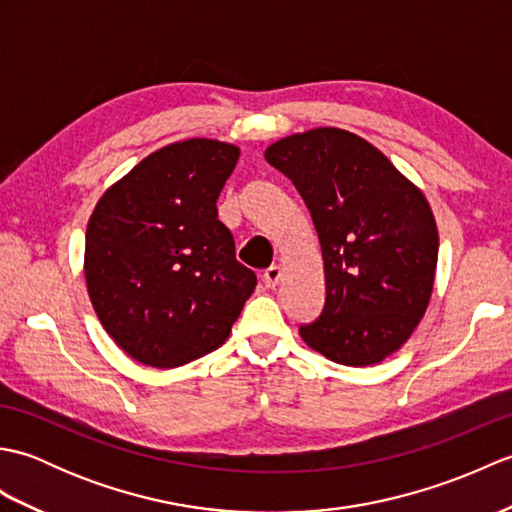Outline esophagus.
Returning a JSON list of instances; mask_svg holds the SVG:
<instances>
[{
    "label": "esophagus",
    "mask_w": 512,
    "mask_h": 512,
    "mask_svg": "<svg viewBox=\"0 0 512 512\" xmlns=\"http://www.w3.org/2000/svg\"><path fill=\"white\" fill-rule=\"evenodd\" d=\"M279 279H281V268L279 266H270V268L264 270L262 281H264L266 288H275L279 284Z\"/></svg>",
    "instance_id": "34e87169"
}]
</instances>
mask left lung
I'll return each instance as SVG.
<instances>
[{
	"label": "left lung",
	"mask_w": 512,
	"mask_h": 512,
	"mask_svg": "<svg viewBox=\"0 0 512 512\" xmlns=\"http://www.w3.org/2000/svg\"><path fill=\"white\" fill-rule=\"evenodd\" d=\"M264 156L297 187L321 244L325 306L301 339L339 365L380 363L431 299L438 226L427 198L383 151L339 127L286 136Z\"/></svg>",
	"instance_id": "obj_1"
}]
</instances>
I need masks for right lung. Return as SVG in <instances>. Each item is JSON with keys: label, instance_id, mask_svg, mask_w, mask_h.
I'll use <instances>...</instances> for the list:
<instances>
[{"label": "right lung", "instance_id": "obj_1", "mask_svg": "<svg viewBox=\"0 0 512 512\" xmlns=\"http://www.w3.org/2000/svg\"><path fill=\"white\" fill-rule=\"evenodd\" d=\"M239 147L171 143L114 182L85 231V281L105 332L134 361L180 367L231 334L257 277L235 259L217 198Z\"/></svg>", "mask_w": 512, "mask_h": 512}]
</instances>
